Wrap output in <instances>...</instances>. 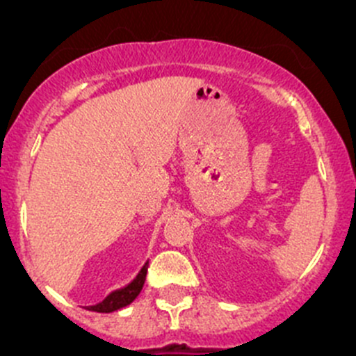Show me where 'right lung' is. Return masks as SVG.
<instances>
[{
  "label": "right lung",
  "instance_id": "obj_1",
  "mask_svg": "<svg viewBox=\"0 0 356 356\" xmlns=\"http://www.w3.org/2000/svg\"><path fill=\"white\" fill-rule=\"evenodd\" d=\"M146 274H148V264L143 267V270L139 272L138 277H136L134 281L127 286V288L115 291V293L108 294V296H106L102 303L95 305V307H88V310L102 312V314H110V312L118 310V308L127 307V305L132 303V301L138 298V294L141 293L143 286H145V281H146Z\"/></svg>",
  "mask_w": 356,
  "mask_h": 356
}]
</instances>
